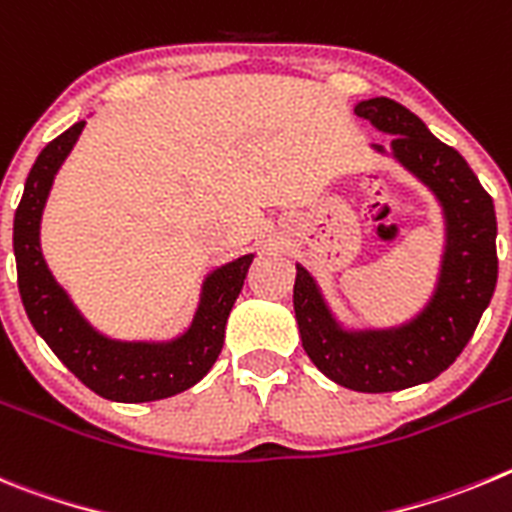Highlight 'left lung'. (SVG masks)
Segmentation results:
<instances>
[{
  "label": "left lung",
  "mask_w": 512,
  "mask_h": 512,
  "mask_svg": "<svg viewBox=\"0 0 512 512\" xmlns=\"http://www.w3.org/2000/svg\"><path fill=\"white\" fill-rule=\"evenodd\" d=\"M354 114L393 135V158L426 183L446 219V247L434 296L416 319L393 329L347 331L331 316L316 280L296 265L293 308L311 362L342 388L393 393L439 377L462 354L497 283L495 204L467 160L428 132L403 104L359 101ZM377 153L385 147L375 145Z\"/></svg>",
  "instance_id": "left-lung-1"
}]
</instances>
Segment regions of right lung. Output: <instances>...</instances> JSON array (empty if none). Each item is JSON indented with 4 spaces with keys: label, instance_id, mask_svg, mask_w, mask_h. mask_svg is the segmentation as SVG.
<instances>
[{
    "label": "right lung",
    "instance_id": "obj_1",
    "mask_svg": "<svg viewBox=\"0 0 512 512\" xmlns=\"http://www.w3.org/2000/svg\"><path fill=\"white\" fill-rule=\"evenodd\" d=\"M84 124L76 122L71 130L48 142L25 181L12 234L22 306L55 357L96 395L117 403L170 398L196 385L222 352L229 311L245 285L255 255H242L216 267L204 280L191 326L173 342H117L99 334L76 311L66 290L55 283L40 252V216L50 186Z\"/></svg>",
    "mask_w": 512,
    "mask_h": 512
}]
</instances>
